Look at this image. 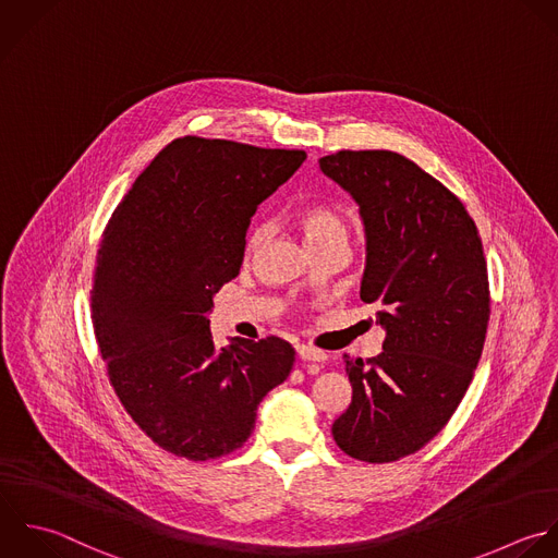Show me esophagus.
Here are the masks:
<instances>
[{
    "instance_id": "1",
    "label": "esophagus",
    "mask_w": 558,
    "mask_h": 558,
    "mask_svg": "<svg viewBox=\"0 0 558 558\" xmlns=\"http://www.w3.org/2000/svg\"><path fill=\"white\" fill-rule=\"evenodd\" d=\"M298 350V356L302 359V361H313V363H322V361H326L328 356H326V352H322V350H317V348H311V345H298L295 348Z\"/></svg>"
}]
</instances>
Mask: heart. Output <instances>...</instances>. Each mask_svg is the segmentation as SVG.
<instances>
[{
  "mask_svg": "<svg viewBox=\"0 0 558 558\" xmlns=\"http://www.w3.org/2000/svg\"><path fill=\"white\" fill-rule=\"evenodd\" d=\"M295 223L302 230V234L313 252L319 247H326V245H348L350 223H348L345 215L332 206H326V204L304 206L298 210ZM263 239H265V228L254 226L245 241V254L252 256L258 250V245L263 243Z\"/></svg>",
  "mask_w": 558,
  "mask_h": 558,
  "instance_id": "1",
  "label": "heart"
}]
</instances>
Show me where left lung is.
I'll use <instances>...</instances> for the list:
<instances>
[{
  "label": "left lung",
  "mask_w": 558,
  "mask_h": 558,
  "mask_svg": "<svg viewBox=\"0 0 558 558\" xmlns=\"http://www.w3.org/2000/svg\"><path fill=\"white\" fill-rule=\"evenodd\" d=\"M319 169L359 204L361 300L387 332L378 356H343L352 402L332 437L352 459L400 461L441 433L474 378L492 311L483 241L463 202L402 154L343 149Z\"/></svg>",
  "instance_id": "obj_1"
}]
</instances>
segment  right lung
<instances>
[{
	"label": "right lung",
	"instance_id": "right-lung-1",
	"mask_svg": "<svg viewBox=\"0 0 558 558\" xmlns=\"http://www.w3.org/2000/svg\"><path fill=\"white\" fill-rule=\"evenodd\" d=\"M302 149L223 138L171 141L114 208L97 252L90 311L110 385L162 450L208 461L239 450L295 350L210 332L215 293L239 276L258 204L304 162Z\"/></svg>",
	"mask_w": 558,
	"mask_h": 558
}]
</instances>
